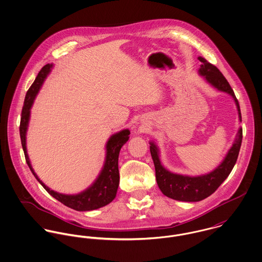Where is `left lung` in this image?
Returning <instances> with one entry per match:
<instances>
[{"label":"left lung","instance_id":"1","mask_svg":"<svg viewBox=\"0 0 262 262\" xmlns=\"http://www.w3.org/2000/svg\"><path fill=\"white\" fill-rule=\"evenodd\" d=\"M198 59L202 62L198 69V74L203 77L204 80L210 86L217 89L220 92H225L232 97L237 107L239 121L241 122V112L238 100L226 78L216 66L212 65L202 57H198ZM241 142L242 127L240 126L235 136L231 147L228 149L222 162L214 170L206 174L190 176L174 173L167 169L161 162V152L159 146L156 142L150 141L149 150L154 161L156 179L160 190L165 196L177 201H202L205 198L212 195L231 173L238 158Z\"/></svg>","mask_w":262,"mask_h":262}]
</instances>
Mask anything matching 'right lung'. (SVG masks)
<instances>
[{"mask_svg":"<svg viewBox=\"0 0 262 262\" xmlns=\"http://www.w3.org/2000/svg\"><path fill=\"white\" fill-rule=\"evenodd\" d=\"M54 64L50 63L45 65L40 72L38 73L34 83L29 88L24 106L22 110V117L20 123V137L21 143L23 146V150L25 154L26 162L29 166L31 172L37 181L42 185V187L59 202L64 204L65 206L74 209L76 211H92L101 207L106 206L107 204L114 201L117 196V188L119 184V173H118V156L121 146L124 145L129 139V129L124 128L116 134L112 135L105 144V158L103 166L94 180V182L86 188L77 194H63L58 193L54 190H51L48 186H46L40 178L35 173L32 168L30 162L28 151H27V130L29 126L30 117H31V108L33 106L34 100L42 88L45 79L50 74Z\"/></svg>","mask_w":262,"mask_h":262,"instance_id":"1","label":"right lung"}]
</instances>
